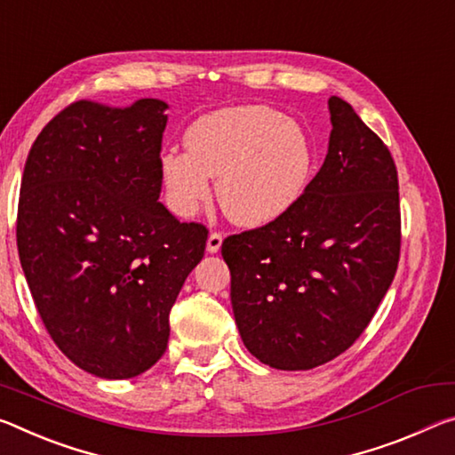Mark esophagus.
<instances>
[{
  "label": "esophagus",
  "mask_w": 455,
  "mask_h": 455,
  "mask_svg": "<svg viewBox=\"0 0 455 455\" xmlns=\"http://www.w3.org/2000/svg\"><path fill=\"white\" fill-rule=\"evenodd\" d=\"M222 239H225V236H222V233H219V230H214V233L208 235V243H206L208 253H219Z\"/></svg>",
  "instance_id": "1"
}]
</instances>
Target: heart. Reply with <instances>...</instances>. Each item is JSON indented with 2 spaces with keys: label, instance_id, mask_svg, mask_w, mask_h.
I'll return each mask as SVG.
<instances>
[{
  "label": "heart",
  "instance_id": "obj_1",
  "mask_svg": "<svg viewBox=\"0 0 455 455\" xmlns=\"http://www.w3.org/2000/svg\"><path fill=\"white\" fill-rule=\"evenodd\" d=\"M184 151L162 157V180L172 208L188 216L216 198L230 220L263 227L304 196L315 174V143L298 121L267 105H239L206 113L184 133Z\"/></svg>",
  "mask_w": 455,
  "mask_h": 455
}]
</instances>
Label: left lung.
Listing matches in <instances>:
<instances>
[{
    "label": "left lung",
    "mask_w": 455,
    "mask_h": 455,
    "mask_svg": "<svg viewBox=\"0 0 455 455\" xmlns=\"http://www.w3.org/2000/svg\"><path fill=\"white\" fill-rule=\"evenodd\" d=\"M328 105V154L304 196L281 219L222 243L243 342L279 371L314 369L348 350L399 265L391 151L346 100Z\"/></svg>",
    "instance_id": "1"
}]
</instances>
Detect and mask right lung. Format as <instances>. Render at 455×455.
Segmentation results:
<instances>
[{
  "label": "right lung",
  "instance_id": "obj_1",
  "mask_svg": "<svg viewBox=\"0 0 455 455\" xmlns=\"http://www.w3.org/2000/svg\"><path fill=\"white\" fill-rule=\"evenodd\" d=\"M168 105L76 100L36 137L16 239L50 338L78 369L132 379L164 356L170 309L204 257L208 228L162 202Z\"/></svg>",
  "mask_w": 455,
  "mask_h": 455
}]
</instances>
